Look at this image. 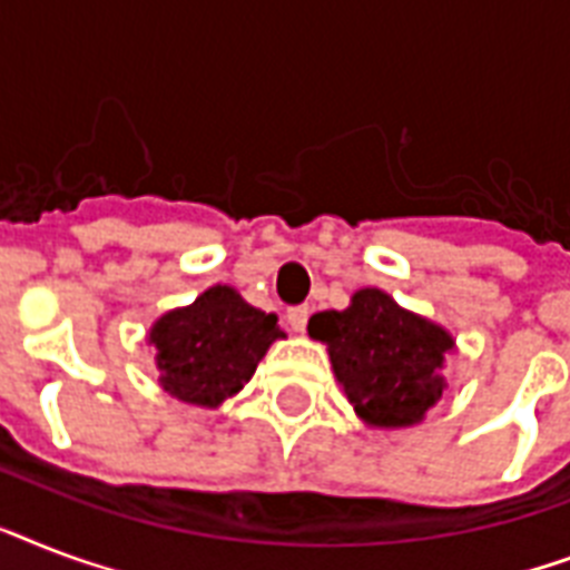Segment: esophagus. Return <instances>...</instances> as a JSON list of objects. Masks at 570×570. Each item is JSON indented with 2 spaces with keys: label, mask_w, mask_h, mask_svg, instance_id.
<instances>
[{
  "label": "esophagus",
  "mask_w": 570,
  "mask_h": 570,
  "mask_svg": "<svg viewBox=\"0 0 570 570\" xmlns=\"http://www.w3.org/2000/svg\"><path fill=\"white\" fill-rule=\"evenodd\" d=\"M286 320H289L293 331H298V334H302V331L307 328V320H311V307H307V304H295V307H289V311H286Z\"/></svg>",
  "instance_id": "34e87169"
}]
</instances>
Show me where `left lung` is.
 Segmentation results:
<instances>
[{
  "label": "left lung",
  "instance_id": "8db88e82",
  "mask_svg": "<svg viewBox=\"0 0 570 570\" xmlns=\"http://www.w3.org/2000/svg\"><path fill=\"white\" fill-rule=\"evenodd\" d=\"M307 331L328 346L334 373L366 423H420L443 396L441 364L452 337L381 289L355 293L348 311L316 313Z\"/></svg>",
  "mask_w": 570,
  "mask_h": 570
}]
</instances>
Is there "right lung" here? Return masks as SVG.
Segmentation results:
<instances>
[{
	"label": "right lung",
	"instance_id": "right-lung-1",
	"mask_svg": "<svg viewBox=\"0 0 570 570\" xmlns=\"http://www.w3.org/2000/svg\"><path fill=\"white\" fill-rule=\"evenodd\" d=\"M277 337L284 331L275 313L250 307L230 286L206 289L150 331L163 387L191 405H218L242 390Z\"/></svg>",
	"mask_w": 570,
	"mask_h": 570
}]
</instances>
